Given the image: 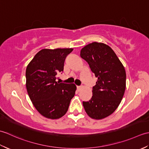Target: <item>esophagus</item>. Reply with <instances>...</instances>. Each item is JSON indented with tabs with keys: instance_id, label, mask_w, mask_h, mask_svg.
<instances>
[{
	"instance_id": "1",
	"label": "esophagus",
	"mask_w": 149,
	"mask_h": 149,
	"mask_svg": "<svg viewBox=\"0 0 149 149\" xmlns=\"http://www.w3.org/2000/svg\"><path fill=\"white\" fill-rule=\"evenodd\" d=\"M82 88H83V87H82V86H77V90H78V91H79V90H81L82 89Z\"/></svg>"
}]
</instances>
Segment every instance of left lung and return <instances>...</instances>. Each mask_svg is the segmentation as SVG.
I'll return each instance as SVG.
<instances>
[{
    "label": "left lung",
    "mask_w": 149,
    "mask_h": 149,
    "mask_svg": "<svg viewBox=\"0 0 149 149\" xmlns=\"http://www.w3.org/2000/svg\"><path fill=\"white\" fill-rule=\"evenodd\" d=\"M80 56L98 78L91 99L83 102L84 108L91 118L103 119L111 115L122 100L126 87L124 66L113 49L103 43L84 46Z\"/></svg>",
    "instance_id": "8db88e82"
}]
</instances>
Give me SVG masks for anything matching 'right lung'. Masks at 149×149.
<instances>
[{
    "label": "right lung",
    "mask_w": 149,
    "mask_h": 149,
    "mask_svg": "<svg viewBox=\"0 0 149 149\" xmlns=\"http://www.w3.org/2000/svg\"><path fill=\"white\" fill-rule=\"evenodd\" d=\"M72 48L41 50L28 64L26 88L36 110L44 117L58 119L67 112L75 95L74 84L59 83L57 75L63 70L66 57Z\"/></svg>",
    "instance_id": "1"
}]
</instances>
